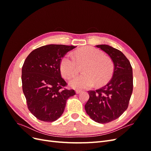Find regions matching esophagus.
<instances>
[{
	"label": "esophagus",
	"instance_id": "esophagus-1",
	"mask_svg": "<svg viewBox=\"0 0 151 151\" xmlns=\"http://www.w3.org/2000/svg\"><path fill=\"white\" fill-rule=\"evenodd\" d=\"M81 92V90H77H77L76 91V94H79Z\"/></svg>",
	"mask_w": 151,
	"mask_h": 151
}]
</instances>
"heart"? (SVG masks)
<instances>
[{
	"instance_id": "b5f03b06",
	"label": "heart",
	"mask_w": 151,
	"mask_h": 151,
	"mask_svg": "<svg viewBox=\"0 0 151 151\" xmlns=\"http://www.w3.org/2000/svg\"><path fill=\"white\" fill-rule=\"evenodd\" d=\"M74 57L79 65L84 64V74L76 76L70 80L69 84L76 89H88L96 86H103L111 78L114 66L111 60L104 56L100 50L92 47H84L74 52ZM70 53L63 57L60 63L62 75L69 78L77 74V64Z\"/></svg>"
}]
</instances>
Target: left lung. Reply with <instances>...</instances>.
Listing matches in <instances>:
<instances>
[{"instance_id":"left-lung-1","label":"left lung","mask_w":151,"mask_h":151,"mask_svg":"<svg viewBox=\"0 0 151 151\" xmlns=\"http://www.w3.org/2000/svg\"><path fill=\"white\" fill-rule=\"evenodd\" d=\"M106 53L114 64L112 78L95 91H88L87 114L96 122L107 123L119 118L129 106L133 91V74L129 60L122 52L107 45H96Z\"/></svg>"}]
</instances>
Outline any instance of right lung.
I'll return each instance as SVG.
<instances>
[{"instance_id":"right-lung-1","label":"right lung","mask_w":151,"mask_h":151,"mask_svg":"<svg viewBox=\"0 0 151 151\" xmlns=\"http://www.w3.org/2000/svg\"><path fill=\"white\" fill-rule=\"evenodd\" d=\"M76 47L48 45L32 51L22 67V86L29 111L38 120L52 122L60 118L67 100L76 94L61 77L63 57Z\"/></svg>"}]
</instances>
